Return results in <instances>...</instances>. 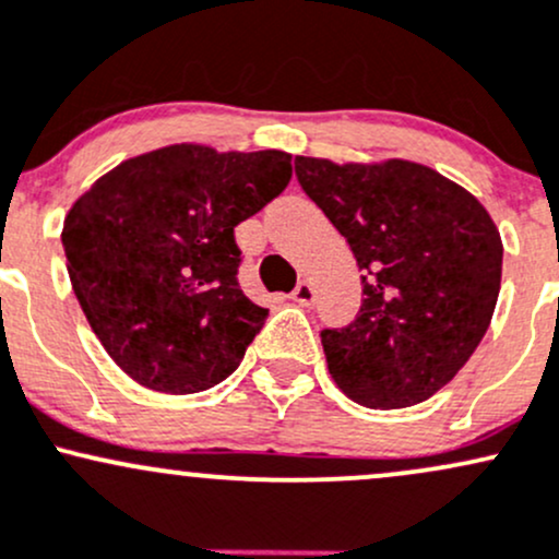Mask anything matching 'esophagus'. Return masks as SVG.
Masks as SVG:
<instances>
[{"mask_svg":"<svg viewBox=\"0 0 559 559\" xmlns=\"http://www.w3.org/2000/svg\"><path fill=\"white\" fill-rule=\"evenodd\" d=\"M290 298L296 300V304H300V306H311L313 298H317V290H313L311 282H298V287H296V290H293Z\"/></svg>","mask_w":559,"mask_h":559,"instance_id":"obj_1","label":"esophagus"}]
</instances>
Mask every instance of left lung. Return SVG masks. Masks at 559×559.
Here are the masks:
<instances>
[{
  "label": "left lung",
  "instance_id": "1",
  "mask_svg": "<svg viewBox=\"0 0 559 559\" xmlns=\"http://www.w3.org/2000/svg\"><path fill=\"white\" fill-rule=\"evenodd\" d=\"M296 177L364 272L359 317L322 330L332 380L369 409L430 399L465 367L497 309L504 248L493 218L423 163L298 155Z\"/></svg>",
  "mask_w": 559,
  "mask_h": 559
}]
</instances>
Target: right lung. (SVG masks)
Listing matches in <instances>:
<instances>
[{
    "instance_id": "right-lung-1",
    "label": "right lung",
    "mask_w": 559,
    "mask_h": 559,
    "mask_svg": "<svg viewBox=\"0 0 559 559\" xmlns=\"http://www.w3.org/2000/svg\"><path fill=\"white\" fill-rule=\"evenodd\" d=\"M293 177L282 150L168 144L118 163L68 211V274L110 359L150 391L227 380L269 311L237 282L235 227Z\"/></svg>"
}]
</instances>
